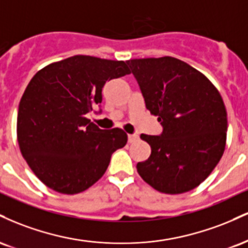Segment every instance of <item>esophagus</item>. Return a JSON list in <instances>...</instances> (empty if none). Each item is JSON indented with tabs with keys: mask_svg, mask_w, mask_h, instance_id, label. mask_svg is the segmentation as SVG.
Listing matches in <instances>:
<instances>
[{
	"mask_svg": "<svg viewBox=\"0 0 248 248\" xmlns=\"http://www.w3.org/2000/svg\"><path fill=\"white\" fill-rule=\"evenodd\" d=\"M136 141H139V136L136 134H128V142L129 143H134Z\"/></svg>",
	"mask_w": 248,
	"mask_h": 248,
	"instance_id": "34e87169",
	"label": "esophagus"
}]
</instances>
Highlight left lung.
<instances>
[{
	"label": "left lung",
	"mask_w": 248,
	"mask_h": 248,
	"mask_svg": "<svg viewBox=\"0 0 248 248\" xmlns=\"http://www.w3.org/2000/svg\"><path fill=\"white\" fill-rule=\"evenodd\" d=\"M147 109L158 116L160 135L141 134L152 148L139 175L163 193L195 189L225 150L227 113L217 88L203 73L173 57L127 61Z\"/></svg>",
	"instance_id": "1"
}]
</instances>
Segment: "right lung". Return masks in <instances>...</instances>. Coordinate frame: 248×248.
Listing matches in <instances>:
<instances>
[{
	"label": "right lung",
	"mask_w": 248,
	"mask_h": 248,
	"mask_svg": "<svg viewBox=\"0 0 248 248\" xmlns=\"http://www.w3.org/2000/svg\"><path fill=\"white\" fill-rule=\"evenodd\" d=\"M129 73L122 61L73 56L33 76L19 101L17 140L45 186L66 195L85 191L126 146L124 130L100 129L86 115L100 107L107 81Z\"/></svg>",
	"instance_id": "obj_1"
}]
</instances>
